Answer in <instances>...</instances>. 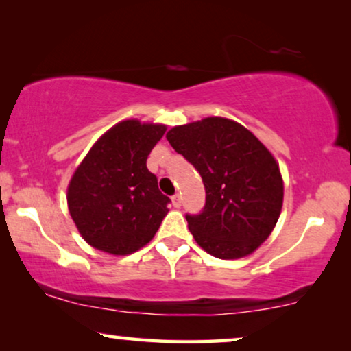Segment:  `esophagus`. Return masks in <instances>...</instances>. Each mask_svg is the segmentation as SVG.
<instances>
[{
    "instance_id": "esophagus-1",
    "label": "esophagus",
    "mask_w": 351,
    "mask_h": 351,
    "mask_svg": "<svg viewBox=\"0 0 351 351\" xmlns=\"http://www.w3.org/2000/svg\"><path fill=\"white\" fill-rule=\"evenodd\" d=\"M172 206H174V208L176 209H179L180 208V206H182V198H180V195H174V196H172Z\"/></svg>"
}]
</instances>
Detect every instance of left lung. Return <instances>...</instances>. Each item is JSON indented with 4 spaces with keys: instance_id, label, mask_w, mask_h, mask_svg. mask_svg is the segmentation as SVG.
Segmentation results:
<instances>
[{
    "instance_id": "obj_1",
    "label": "left lung",
    "mask_w": 351,
    "mask_h": 351,
    "mask_svg": "<svg viewBox=\"0 0 351 351\" xmlns=\"http://www.w3.org/2000/svg\"><path fill=\"white\" fill-rule=\"evenodd\" d=\"M166 138L203 179V213L186 215L198 246L223 261L261 247L280 219L285 198L271 152L243 124L222 117L174 126Z\"/></svg>"
}]
</instances>
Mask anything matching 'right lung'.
Wrapping results in <instances>:
<instances>
[{
  "instance_id": "add662e5",
  "label": "right lung",
  "mask_w": 351,
  "mask_h": 351,
  "mask_svg": "<svg viewBox=\"0 0 351 351\" xmlns=\"http://www.w3.org/2000/svg\"><path fill=\"white\" fill-rule=\"evenodd\" d=\"M167 126L124 119L100 136L66 186V204L89 246L128 256L155 237L169 198L147 169L152 148Z\"/></svg>"
}]
</instances>
